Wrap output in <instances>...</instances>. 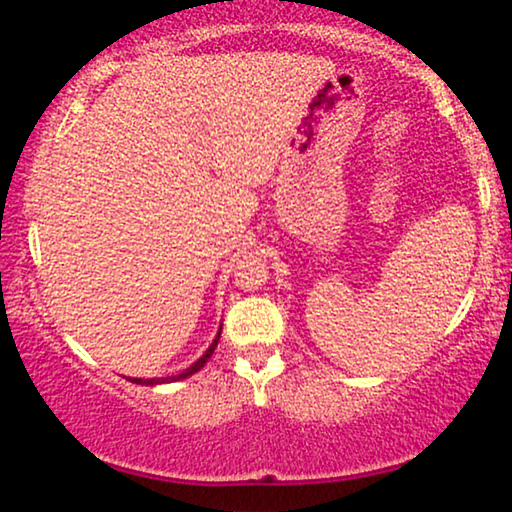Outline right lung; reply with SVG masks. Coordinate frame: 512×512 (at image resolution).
<instances>
[{
	"instance_id": "add662e5",
	"label": "right lung",
	"mask_w": 512,
	"mask_h": 512,
	"mask_svg": "<svg viewBox=\"0 0 512 512\" xmlns=\"http://www.w3.org/2000/svg\"><path fill=\"white\" fill-rule=\"evenodd\" d=\"M219 338H221V333L216 335V340L212 342V345H209L207 352L202 354L200 359L195 361L191 368H186L184 373H179V375H172V377H158V380H156V377H153V380H142V377H130V382H135V384H160V382H177V380H186V377H191L193 373H198V370H200L202 366H205V363L209 361V356L214 354V349H216V342H219Z\"/></svg>"
}]
</instances>
